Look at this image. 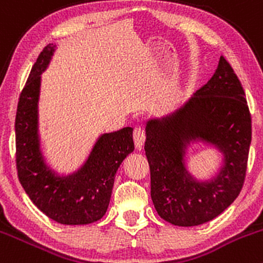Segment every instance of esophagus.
I'll list each match as a JSON object with an SVG mask.
<instances>
[{
  "instance_id": "34e87169",
  "label": "esophagus",
  "mask_w": 263,
  "mask_h": 263,
  "mask_svg": "<svg viewBox=\"0 0 263 263\" xmlns=\"http://www.w3.org/2000/svg\"><path fill=\"white\" fill-rule=\"evenodd\" d=\"M145 140H146L145 129L141 128V127H136V128L134 129V141H135V146H136V148L141 150L143 143H145Z\"/></svg>"
}]
</instances>
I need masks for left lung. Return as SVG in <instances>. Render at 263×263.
Returning a JSON list of instances; mask_svg holds the SVG:
<instances>
[{
	"mask_svg": "<svg viewBox=\"0 0 263 263\" xmlns=\"http://www.w3.org/2000/svg\"><path fill=\"white\" fill-rule=\"evenodd\" d=\"M197 138L225 154L223 168L211 182L195 181L184 168V146ZM251 139L252 120L245 90L220 57L214 76L181 109L146 124L151 199L160 217L174 226L193 227L224 212L243 187Z\"/></svg>",
	"mask_w": 263,
	"mask_h": 263,
	"instance_id": "obj_1",
	"label": "left lung"
}]
</instances>
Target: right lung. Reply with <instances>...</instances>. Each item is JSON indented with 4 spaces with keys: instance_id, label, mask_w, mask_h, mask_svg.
<instances>
[{
    "instance_id": "add662e5",
    "label": "right lung",
    "mask_w": 263,
    "mask_h": 263,
    "mask_svg": "<svg viewBox=\"0 0 263 263\" xmlns=\"http://www.w3.org/2000/svg\"><path fill=\"white\" fill-rule=\"evenodd\" d=\"M54 51L49 44L32 66L18 98L15 120L16 168L18 180L32 203L60 224H89L106 214L115 176L124 157L134 151L132 127L104 134L89 159L73 175L60 178L44 164L37 136L40 74Z\"/></svg>"
}]
</instances>
